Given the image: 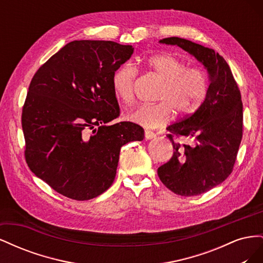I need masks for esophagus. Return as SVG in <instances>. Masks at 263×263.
Returning <instances> with one entry per match:
<instances>
[{
    "label": "esophagus",
    "mask_w": 263,
    "mask_h": 263,
    "mask_svg": "<svg viewBox=\"0 0 263 263\" xmlns=\"http://www.w3.org/2000/svg\"><path fill=\"white\" fill-rule=\"evenodd\" d=\"M145 137L146 139H153L156 137V134L150 130H145Z\"/></svg>",
    "instance_id": "1"
}]
</instances>
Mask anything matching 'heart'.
<instances>
[{
    "label": "heart",
    "mask_w": 263,
    "mask_h": 263,
    "mask_svg": "<svg viewBox=\"0 0 263 263\" xmlns=\"http://www.w3.org/2000/svg\"><path fill=\"white\" fill-rule=\"evenodd\" d=\"M149 72L162 80L157 104H141L127 114L128 121L145 128H157L168 123L173 112L179 118L195 114L201 107L209 89L208 77L197 67L187 68L186 62L172 53L154 54L144 61ZM138 71L129 63L119 66L112 74L115 98L129 104L135 98Z\"/></svg>",
    "instance_id": "obj_1"
}]
</instances>
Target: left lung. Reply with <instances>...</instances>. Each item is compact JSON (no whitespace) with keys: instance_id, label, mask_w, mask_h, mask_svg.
<instances>
[{"instance_id":"left-lung-1","label":"left lung","mask_w":263,"mask_h":263,"mask_svg":"<svg viewBox=\"0 0 263 263\" xmlns=\"http://www.w3.org/2000/svg\"><path fill=\"white\" fill-rule=\"evenodd\" d=\"M160 43L181 47L210 73L208 94L197 112L166 128L174 151L170 160L158 168L159 178L172 192L200 195L233 172L242 138L240 91L228 63L213 49L179 37Z\"/></svg>"}]
</instances>
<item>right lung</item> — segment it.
<instances>
[{"instance_id":"1","label":"right lung","mask_w":263,"mask_h":263,"mask_svg":"<svg viewBox=\"0 0 263 263\" xmlns=\"http://www.w3.org/2000/svg\"><path fill=\"white\" fill-rule=\"evenodd\" d=\"M134 52L110 41H73L31 79L22 110L25 160L55 192L76 201L97 197L112 185L122 146L144 139L119 116L112 74Z\"/></svg>"}]
</instances>
